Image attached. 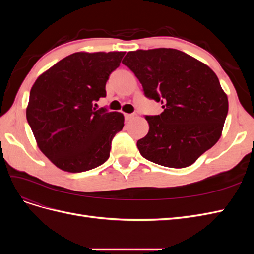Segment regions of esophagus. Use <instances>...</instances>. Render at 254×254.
<instances>
[{"instance_id":"1","label":"esophagus","mask_w":254,"mask_h":254,"mask_svg":"<svg viewBox=\"0 0 254 254\" xmlns=\"http://www.w3.org/2000/svg\"><path fill=\"white\" fill-rule=\"evenodd\" d=\"M134 113H125V120L126 121H129V120H131L132 118H134Z\"/></svg>"}]
</instances>
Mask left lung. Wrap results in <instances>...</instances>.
<instances>
[{
  "mask_svg": "<svg viewBox=\"0 0 254 254\" xmlns=\"http://www.w3.org/2000/svg\"><path fill=\"white\" fill-rule=\"evenodd\" d=\"M122 63L142 83L145 96L162 104V113L146 115L149 131L136 142L145 159L183 168L217 143L229 104L209 66L165 48L128 52Z\"/></svg>",
  "mask_w": 254,
  "mask_h": 254,
  "instance_id": "left-lung-1",
  "label": "left lung"
}]
</instances>
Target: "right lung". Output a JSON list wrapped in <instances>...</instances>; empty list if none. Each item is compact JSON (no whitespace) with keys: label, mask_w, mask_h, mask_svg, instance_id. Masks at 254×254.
<instances>
[{"label":"right lung","mask_w":254,"mask_h":254,"mask_svg":"<svg viewBox=\"0 0 254 254\" xmlns=\"http://www.w3.org/2000/svg\"><path fill=\"white\" fill-rule=\"evenodd\" d=\"M125 52H78L61 59L35 81L26 119L38 147L53 164L68 173L90 171L110 156L124 115L96 109L106 82Z\"/></svg>","instance_id":"right-lung-1"}]
</instances>
